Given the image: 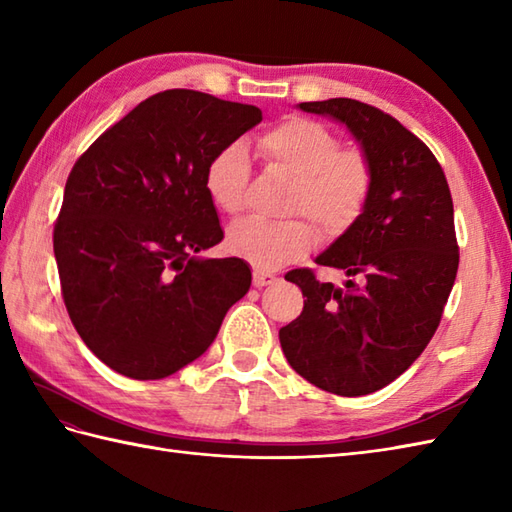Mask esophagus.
Here are the masks:
<instances>
[{
    "instance_id": "esophagus-1",
    "label": "esophagus",
    "mask_w": 512,
    "mask_h": 512,
    "mask_svg": "<svg viewBox=\"0 0 512 512\" xmlns=\"http://www.w3.org/2000/svg\"><path fill=\"white\" fill-rule=\"evenodd\" d=\"M277 277L273 273H266V270H253V286L262 288V286H270L275 284Z\"/></svg>"
}]
</instances>
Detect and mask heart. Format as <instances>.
<instances>
[{
    "mask_svg": "<svg viewBox=\"0 0 512 512\" xmlns=\"http://www.w3.org/2000/svg\"><path fill=\"white\" fill-rule=\"evenodd\" d=\"M259 149L268 162L295 178L290 213L312 217L330 235L347 231L363 213L372 189V169L361 151L341 149L328 127L308 118H286L264 132ZM248 176V149L242 143H228L215 151L204 169L206 195L220 211L237 215L244 209ZM317 242V228L306 220L268 222L262 217L235 222L226 237L231 253L262 268L306 255Z\"/></svg>",
    "mask_w": 512,
    "mask_h": 512,
    "instance_id": "heart-1",
    "label": "heart"
}]
</instances>
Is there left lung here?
I'll list each match as a JSON object with an SVG mask.
<instances>
[{"mask_svg":"<svg viewBox=\"0 0 512 512\" xmlns=\"http://www.w3.org/2000/svg\"><path fill=\"white\" fill-rule=\"evenodd\" d=\"M332 118L361 145L372 189L358 220L314 259L343 286L290 270L303 312L279 330L290 367L336 396L383 389L436 332L458 273L453 200L436 156L396 118L352 99L299 103Z\"/></svg>","mask_w":512,"mask_h":512,"instance_id":"8db88e82","label":"left lung"}]
</instances>
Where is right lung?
Masks as SVG:
<instances>
[{
    "instance_id": "1",
    "label": "right lung",
    "mask_w": 512,
    "mask_h": 512,
    "mask_svg": "<svg viewBox=\"0 0 512 512\" xmlns=\"http://www.w3.org/2000/svg\"><path fill=\"white\" fill-rule=\"evenodd\" d=\"M257 123L255 105L167 90L76 160L54 259L76 332L114 372L176 374L209 350L228 308L248 292L244 259L200 255L224 237L204 169Z\"/></svg>"
}]
</instances>
